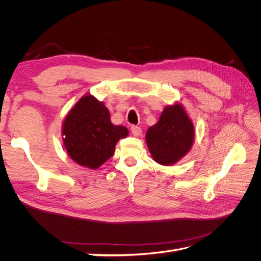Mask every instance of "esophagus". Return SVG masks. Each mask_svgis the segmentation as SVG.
<instances>
[{
	"label": "esophagus",
	"instance_id": "obj_1",
	"mask_svg": "<svg viewBox=\"0 0 261 261\" xmlns=\"http://www.w3.org/2000/svg\"><path fill=\"white\" fill-rule=\"evenodd\" d=\"M130 130H132V134H133L134 136L139 137V136L141 135V128L139 127V126H135V125H133L132 127H130Z\"/></svg>",
	"mask_w": 261,
	"mask_h": 261
}]
</instances>
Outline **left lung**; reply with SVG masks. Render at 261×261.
<instances>
[{
	"instance_id": "obj_1",
	"label": "left lung",
	"mask_w": 261,
	"mask_h": 261,
	"mask_svg": "<svg viewBox=\"0 0 261 261\" xmlns=\"http://www.w3.org/2000/svg\"><path fill=\"white\" fill-rule=\"evenodd\" d=\"M195 128L183 106L175 103L165 107L153 126L146 134V143L153 160L162 165L179 161L191 150Z\"/></svg>"
}]
</instances>
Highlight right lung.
<instances>
[{"label": "right lung", "mask_w": 261, "mask_h": 261, "mask_svg": "<svg viewBox=\"0 0 261 261\" xmlns=\"http://www.w3.org/2000/svg\"><path fill=\"white\" fill-rule=\"evenodd\" d=\"M62 135L68 155L82 167L96 170L113 155L116 143L128 130L113 125L103 102L87 94L66 115Z\"/></svg>", "instance_id": "add662e5"}]
</instances>
